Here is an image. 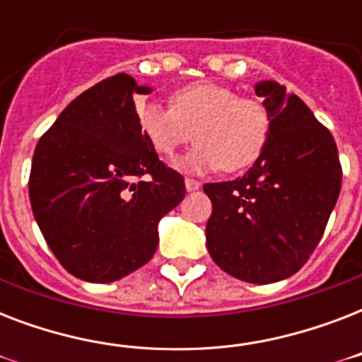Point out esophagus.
<instances>
[{"label":"esophagus","instance_id":"34e87169","mask_svg":"<svg viewBox=\"0 0 362 362\" xmlns=\"http://www.w3.org/2000/svg\"><path fill=\"white\" fill-rule=\"evenodd\" d=\"M201 187V182L193 180V178H186V189L187 192H197Z\"/></svg>","mask_w":362,"mask_h":362}]
</instances>
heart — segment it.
I'll return each mask as SVG.
<instances>
[{"label":"heart","instance_id":"heart-1","mask_svg":"<svg viewBox=\"0 0 362 362\" xmlns=\"http://www.w3.org/2000/svg\"><path fill=\"white\" fill-rule=\"evenodd\" d=\"M141 133L158 156L175 159L193 129L195 148L178 167L187 173L244 169L259 158L269 139L270 116L261 101L237 98L216 82H195L170 95V109L144 101L136 105Z\"/></svg>","mask_w":362,"mask_h":362}]
</instances>
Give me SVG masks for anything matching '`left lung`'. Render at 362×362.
I'll return each instance as SVG.
<instances>
[{
	"label": "left lung",
	"mask_w": 362,
	"mask_h": 362,
	"mask_svg": "<svg viewBox=\"0 0 362 362\" xmlns=\"http://www.w3.org/2000/svg\"><path fill=\"white\" fill-rule=\"evenodd\" d=\"M269 110L264 148L242 178L204 184L210 257L250 284L286 280L321 240L340 195L342 169L329 131L276 81L253 86Z\"/></svg>",
	"instance_id": "8db88e82"
}]
</instances>
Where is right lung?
Returning <instances> with one entry per match:
<instances>
[{"mask_svg":"<svg viewBox=\"0 0 362 362\" xmlns=\"http://www.w3.org/2000/svg\"><path fill=\"white\" fill-rule=\"evenodd\" d=\"M152 86L118 73L73 99L37 142L30 201L48 247L76 278L109 284L158 247L159 220L186 195L184 178L148 144L135 95ZM150 174V181H139Z\"/></svg>","mask_w":362,"mask_h":362,"instance_id":"right-lung-1","label":"right lung"}]
</instances>
